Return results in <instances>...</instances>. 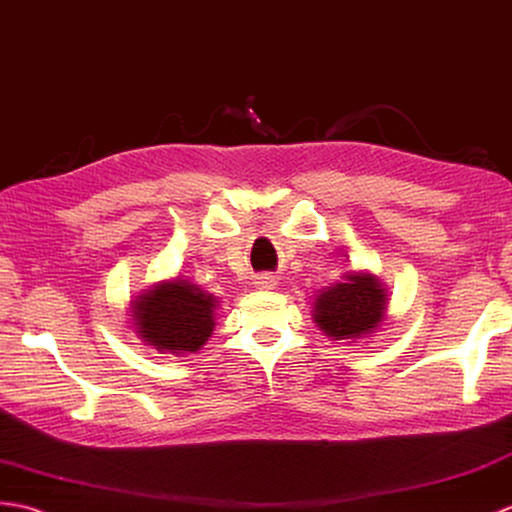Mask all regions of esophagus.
Returning <instances> with one entry per match:
<instances>
[{
    "label": "esophagus",
    "mask_w": 512,
    "mask_h": 512,
    "mask_svg": "<svg viewBox=\"0 0 512 512\" xmlns=\"http://www.w3.org/2000/svg\"><path fill=\"white\" fill-rule=\"evenodd\" d=\"M254 285H256V289H260V291H274L278 282H276V278H274V276L265 274V276H258Z\"/></svg>",
    "instance_id": "34e87169"
}]
</instances>
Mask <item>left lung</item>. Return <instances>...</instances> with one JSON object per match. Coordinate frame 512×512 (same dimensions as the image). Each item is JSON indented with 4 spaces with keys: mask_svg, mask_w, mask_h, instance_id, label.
I'll return each mask as SVG.
<instances>
[{
    "mask_svg": "<svg viewBox=\"0 0 512 512\" xmlns=\"http://www.w3.org/2000/svg\"><path fill=\"white\" fill-rule=\"evenodd\" d=\"M388 289L370 271H346L313 300V322L331 339L357 342L377 333L388 315Z\"/></svg>",
    "mask_w": 512,
    "mask_h": 512,
    "instance_id": "1",
    "label": "left lung"
}]
</instances>
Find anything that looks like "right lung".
I'll list each match as a JSON object with an SVG mask.
<instances>
[{"label":"right lung","instance_id":"obj_1","mask_svg":"<svg viewBox=\"0 0 512 512\" xmlns=\"http://www.w3.org/2000/svg\"><path fill=\"white\" fill-rule=\"evenodd\" d=\"M219 300L184 278L155 282L131 300L133 331L162 355L186 357L206 346Z\"/></svg>","mask_w":512,"mask_h":512}]
</instances>
